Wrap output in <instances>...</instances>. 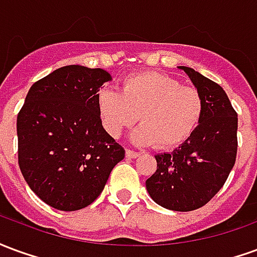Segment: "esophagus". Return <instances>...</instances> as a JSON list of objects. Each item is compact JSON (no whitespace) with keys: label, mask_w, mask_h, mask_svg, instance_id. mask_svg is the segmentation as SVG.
<instances>
[{"label":"esophagus","mask_w":257,"mask_h":257,"mask_svg":"<svg viewBox=\"0 0 257 257\" xmlns=\"http://www.w3.org/2000/svg\"><path fill=\"white\" fill-rule=\"evenodd\" d=\"M125 154H126V157H128V158H138V157L140 156V153H138V151H134V150H126L125 151Z\"/></svg>","instance_id":"1"}]
</instances>
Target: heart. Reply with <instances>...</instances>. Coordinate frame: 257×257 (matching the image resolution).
Masks as SVG:
<instances>
[{"label": "heart", "instance_id": "b5f03b06", "mask_svg": "<svg viewBox=\"0 0 257 257\" xmlns=\"http://www.w3.org/2000/svg\"><path fill=\"white\" fill-rule=\"evenodd\" d=\"M96 104L101 125L110 136L119 138L123 129L140 119L143 125L135 131L132 140L140 146L156 145L160 150L186 143L205 112L199 90L154 71L126 77L121 92L103 88L97 93Z\"/></svg>", "mask_w": 257, "mask_h": 257}]
</instances>
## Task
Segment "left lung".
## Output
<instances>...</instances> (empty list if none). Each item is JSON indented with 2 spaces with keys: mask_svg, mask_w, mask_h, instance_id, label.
<instances>
[{
  "mask_svg": "<svg viewBox=\"0 0 257 257\" xmlns=\"http://www.w3.org/2000/svg\"><path fill=\"white\" fill-rule=\"evenodd\" d=\"M179 68L204 97V117L186 143L157 154V171L146 187L158 205L189 212L208 204L226 183L237 158L238 117L220 85L193 68Z\"/></svg>",
  "mask_w": 257,
  "mask_h": 257,
  "instance_id": "8db88e82",
  "label": "left lung"
}]
</instances>
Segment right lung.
<instances>
[{
    "mask_svg": "<svg viewBox=\"0 0 257 257\" xmlns=\"http://www.w3.org/2000/svg\"><path fill=\"white\" fill-rule=\"evenodd\" d=\"M101 68L64 66L33 84L18 114V158L23 178L55 209H82L104 189L125 150L101 125Z\"/></svg>",
    "mask_w": 257,
    "mask_h": 257,
    "instance_id": "1",
    "label": "right lung"
}]
</instances>
